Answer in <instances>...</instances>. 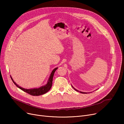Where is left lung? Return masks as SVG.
Instances as JSON below:
<instances>
[{
  "label": "left lung",
  "instance_id": "8db88e82",
  "mask_svg": "<svg viewBox=\"0 0 124 124\" xmlns=\"http://www.w3.org/2000/svg\"><path fill=\"white\" fill-rule=\"evenodd\" d=\"M72 87H73V88H74V89H75V90L76 91H77V92H79V91H78V90H77V89H76L75 88H74V87H73V86H72ZM80 92V93H83V92Z\"/></svg>",
  "mask_w": 124,
  "mask_h": 124
}]
</instances>
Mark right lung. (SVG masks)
Segmentation results:
<instances>
[{"mask_svg":"<svg viewBox=\"0 0 124 124\" xmlns=\"http://www.w3.org/2000/svg\"><path fill=\"white\" fill-rule=\"evenodd\" d=\"M57 68H55V69H54L53 70V71H52L47 83L45 85L41 86L38 88H33V89L23 88L21 86H18L17 84H16V83L14 81V80H13V79L12 78L11 76H10V77H11V79L12 80L13 82H14L15 85H16V86L17 87H18L19 89H21V90H23V92L30 94V95H34V96H39V95H42L46 93H47L48 91L51 89L52 85V81H53V76H54L55 71L57 69Z\"/></svg>","mask_w":124,"mask_h":124,"instance_id":"obj_1","label":"right lung"}]
</instances>
